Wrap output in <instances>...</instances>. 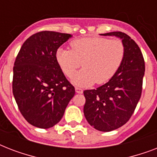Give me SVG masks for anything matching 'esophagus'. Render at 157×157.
Returning a JSON list of instances; mask_svg holds the SVG:
<instances>
[{"label": "esophagus", "instance_id": "esophagus-1", "mask_svg": "<svg viewBox=\"0 0 157 157\" xmlns=\"http://www.w3.org/2000/svg\"><path fill=\"white\" fill-rule=\"evenodd\" d=\"M75 90H76V92L77 94H82L83 93V90L81 88H78V87H76L75 88Z\"/></svg>", "mask_w": 157, "mask_h": 157}]
</instances>
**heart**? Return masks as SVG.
<instances>
[{
  "mask_svg": "<svg viewBox=\"0 0 157 157\" xmlns=\"http://www.w3.org/2000/svg\"><path fill=\"white\" fill-rule=\"evenodd\" d=\"M71 50L59 48L55 58L66 76L71 78L81 66L84 68L71 82L80 87H88L96 82L103 84L117 73L124 56V46L119 39L85 37L70 43Z\"/></svg>",
  "mask_w": 157,
  "mask_h": 157,
  "instance_id": "obj_1",
  "label": "heart"
}]
</instances>
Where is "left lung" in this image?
<instances>
[{
	"label": "left lung",
	"mask_w": 157,
	"mask_h": 157,
	"mask_svg": "<svg viewBox=\"0 0 157 157\" xmlns=\"http://www.w3.org/2000/svg\"><path fill=\"white\" fill-rule=\"evenodd\" d=\"M114 36L124 44L121 65L108 82L96 90L84 91V115L97 130L109 132L124 125L134 113L142 94L145 63L139 45L121 32L100 34Z\"/></svg>",
	"instance_id": "1"
}]
</instances>
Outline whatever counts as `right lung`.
<instances>
[{
  "label": "right lung",
  "mask_w": 157,
  "mask_h": 157,
  "mask_svg": "<svg viewBox=\"0 0 157 157\" xmlns=\"http://www.w3.org/2000/svg\"><path fill=\"white\" fill-rule=\"evenodd\" d=\"M72 36L50 31L33 34L14 62L13 94L27 121L40 129L59 123L75 88L56 61L57 50Z\"/></svg>",
  "instance_id": "1"
}]
</instances>
